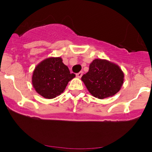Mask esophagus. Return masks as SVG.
<instances>
[{
  "label": "esophagus",
  "mask_w": 152,
  "mask_h": 152,
  "mask_svg": "<svg viewBox=\"0 0 152 152\" xmlns=\"http://www.w3.org/2000/svg\"><path fill=\"white\" fill-rule=\"evenodd\" d=\"M82 75H83V72H82V71H80L79 73H78V74H76V77L81 78V76H82Z\"/></svg>",
  "instance_id": "34e87169"
}]
</instances>
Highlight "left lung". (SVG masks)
<instances>
[{"instance_id": "obj_1", "label": "left lung", "mask_w": 152, "mask_h": 152, "mask_svg": "<svg viewBox=\"0 0 152 152\" xmlns=\"http://www.w3.org/2000/svg\"><path fill=\"white\" fill-rule=\"evenodd\" d=\"M123 71L116 64L104 59H95L89 70L81 77L92 96L99 99L112 96L119 91L124 83Z\"/></svg>"}]
</instances>
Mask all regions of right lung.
Listing matches in <instances>:
<instances>
[{"label":"right lung","instance_id":"obj_1","mask_svg":"<svg viewBox=\"0 0 152 152\" xmlns=\"http://www.w3.org/2000/svg\"><path fill=\"white\" fill-rule=\"evenodd\" d=\"M61 57H50L36 66L32 76L33 86L45 99H53L65 90L76 75L71 74Z\"/></svg>","mask_w":152,"mask_h":152}]
</instances>
